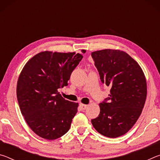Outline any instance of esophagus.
I'll list each match as a JSON object with an SVG mask.
<instances>
[{"mask_svg":"<svg viewBox=\"0 0 160 160\" xmlns=\"http://www.w3.org/2000/svg\"><path fill=\"white\" fill-rule=\"evenodd\" d=\"M80 107L82 110H85L87 108H88V105L83 104H80Z\"/></svg>","mask_w":160,"mask_h":160,"instance_id":"1","label":"esophagus"}]
</instances>
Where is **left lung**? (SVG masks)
Listing matches in <instances>:
<instances>
[{
	"label": "left lung",
	"instance_id": "1",
	"mask_svg": "<svg viewBox=\"0 0 160 160\" xmlns=\"http://www.w3.org/2000/svg\"><path fill=\"white\" fill-rule=\"evenodd\" d=\"M91 55L102 82L111 88L92 123L100 134L115 138L126 133L141 114L147 97L145 75L138 63L124 51L104 49Z\"/></svg>",
	"mask_w": 160,
	"mask_h": 160
}]
</instances>
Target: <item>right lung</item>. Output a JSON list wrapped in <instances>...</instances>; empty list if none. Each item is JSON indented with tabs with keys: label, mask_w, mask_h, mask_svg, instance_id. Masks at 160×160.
I'll list each match as a JSON object with an SVG mask.
<instances>
[{
	"label": "right lung",
	"mask_w": 160,
	"mask_h": 160,
	"mask_svg": "<svg viewBox=\"0 0 160 160\" xmlns=\"http://www.w3.org/2000/svg\"><path fill=\"white\" fill-rule=\"evenodd\" d=\"M82 57L75 52L43 51L22 70L17 85L19 106L29 128L42 138L57 139L70 129L78 103L65 99L58 89L68 85Z\"/></svg>",
	"instance_id": "add662e5"
}]
</instances>
